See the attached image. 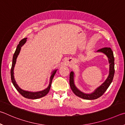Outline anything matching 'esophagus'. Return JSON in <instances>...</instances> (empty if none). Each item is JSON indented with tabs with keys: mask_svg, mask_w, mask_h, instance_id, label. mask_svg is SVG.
<instances>
[{
	"mask_svg": "<svg viewBox=\"0 0 125 125\" xmlns=\"http://www.w3.org/2000/svg\"><path fill=\"white\" fill-rule=\"evenodd\" d=\"M71 61H72V60H71V59H69V60L67 61V62L68 63V64H70V63L71 62Z\"/></svg>",
	"mask_w": 125,
	"mask_h": 125,
	"instance_id": "34e87169",
	"label": "esophagus"
}]
</instances>
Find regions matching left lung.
<instances>
[{
  "mask_svg": "<svg viewBox=\"0 0 125 125\" xmlns=\"http://www.w3.org/2000/svg\"><path fill=\"white\" fill-rule=\"evenodd\" d=\"M97 52H102V53L106 55L108 58L109 64V75L106 80L103 83L96 88L94 92L91 93H85L81 91L75 86V82H74V77H75V73L73 71H71L70 74V86L71 88V90L76 95L84 99L87 100H94L103 94L106 89L110 86L113 81L114 76L115 73L114 68V57L112 50L110 48H103L97 51Z\"/></svg>",
  "mask_w": 125,
  "mask_h": 125,
  "instance_id": "left-lung-1",
  "label": "left lung"
}]
</instances>
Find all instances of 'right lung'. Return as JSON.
<instances>
[{
    "label": "right lung",
    "mask_w": 125,
    "mask_h": 125,
    "mask_svg": "<svg viewBox=\"0 0 125 125\" xmlns=\"http://www.w3.org/2000/svg\"><path fill=\"white\" fill-rule=\"evenodd\" d=\"M27 38H23L22 39V40L20 42L19 44L17 46V48L15 50V53L13 55V58H12V66H11V81L13 85H14L15 88L16 89V90L19 92L23 96V97L26 98H28V99H38V98H40L42 97H44L49 92V91L50 89V87H51L52 84V80L55 74L56 73L58 69H55L54 70L52 71L51 73V76H50V80H49V86H48L47 88L44 89L43 91H38V92H31V91H25L22 89L21 88H20L19 86L17 85L16 83V81L15 80L14 78V67L15 66V64H16V59L17 56L20 54V50L21 49V47L25 44V43L27 41Z\"/></svg>",
    "instance_id": "add662e5"
}]
</instances>
